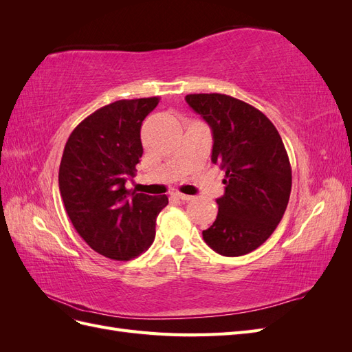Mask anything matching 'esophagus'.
Listing matches in <instances>:
<instances>
[{
    "mask_svg": "<svg viewBox=\"0 0 352 352\" xmlns=\"http://www.w3.org/2000/svg\"><path fill=\"white\" fill-rule=\"evenodd\" d=\"M173 197H176V198H179V199H182V201L192 199V197H190V195H185V194H180V192H173Z\"/></svg>",
    "mask_w": 352,
    "mask_h": 352,
    "instance_id": "obj_1",
    "label": "esophagus"
}]
</instances>
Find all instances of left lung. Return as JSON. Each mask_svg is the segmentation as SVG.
I'll list each match as a JSON object with an SVG mask.
<instances>
[{
  "label": "left lung",
  "mask_w": 352,
  "mask_h": 352,
  "mask_svg": "<svg viewBox=\"0 0 352 352\" xmlns=\"http://www.w3.org/2000/svg\"><path fill=\"white\" fill-rule=\"evenodd\" d=\"M185 100L211 127V162L226 173L217 217L202 238L217 254L239 257L267 241L282 220L292 186L289 158L278 129L252 105L225 94Z\"/></svg>",
  "instance_id": "8db88e82"
}]
</instances>
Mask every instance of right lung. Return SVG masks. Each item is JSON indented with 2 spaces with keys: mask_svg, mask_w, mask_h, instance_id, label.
Returning a JSON list of instances; mask_svg holds the SVG:
<instances>
[{
  "mask_svg": "<svg viewBox=\"0 0 352 352\" xmlns=\"http://www.w3.org/2000/svg\"><path fill=\"white\" fill-rule=\"evenodd\" d=\"M158 97L104 105L70 133L58 188L72 225L89 247L111 260H131L151 247L166 195L126 189L142 157L141 126Z\"/></svg>",
  "mask_w": 352,
  "mask_h": 352,
  "instance_id": "obj_1",
  "label": "right lung"
}]
</instances>
